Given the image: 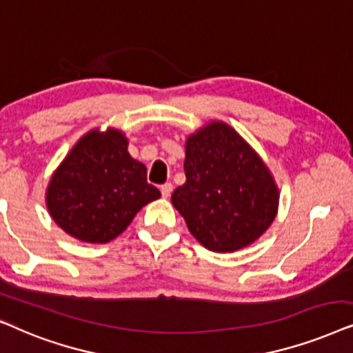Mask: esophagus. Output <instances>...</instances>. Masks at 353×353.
Masks as SVG:
<instances>
[{
	"label": "esophagus",
	"mask_w": 353,
	"mask_h": 353,
	"mask_svg": "<svg viewBox=\"0 0 353 353\" xmlns=\"http://www.w3.org/2000/svg\"><path fill=\"white\" fill-rule=\"evenodd\" d=\"M159 190H161V195L164 196V199H168V196L172 194V184L171 182H166V184L161 185V189Z\"/></svg>",
	"instance_id": "obj_1"
}]
</instances>
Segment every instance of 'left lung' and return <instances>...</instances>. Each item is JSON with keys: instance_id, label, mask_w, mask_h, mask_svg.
Listing matches in <instances>:
<instances>
[{"instance_id": "1", "label": "left lung", "mask_w": 353, "mask_h": 353, "mask_svg": "<svg viewBox=\"0 0 353 353\" xmlns=\"http://www.w3.org/2000/svg\"><path fill=\"white\" fill-rule=\"evenodd\" d=\"M185 184L171 201L201 245L236 252L266 232L279 190L258 153L225 122L213 121L185 142Z\"/></svg>"}]
</instances>
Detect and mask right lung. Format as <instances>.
<instances>
[{
  "label": "right lung",
  "mask_w": 353,
  "mask_h": 353,
  "mask_svg": "<svg viewBox=\"0 0 353 353\" xmlns=\"http://www.w3.org/2000/svg\"><path fill=\"white\" fill-rule=\"evenodd\" d=\"M128 145L121 130L93 129L51 176L46 206L54 223L77 241H112L145 205L161 196L147 182V168L130 157Z\"/></svg>",
  "instance_id": "add662e5"
}]
</instances>
